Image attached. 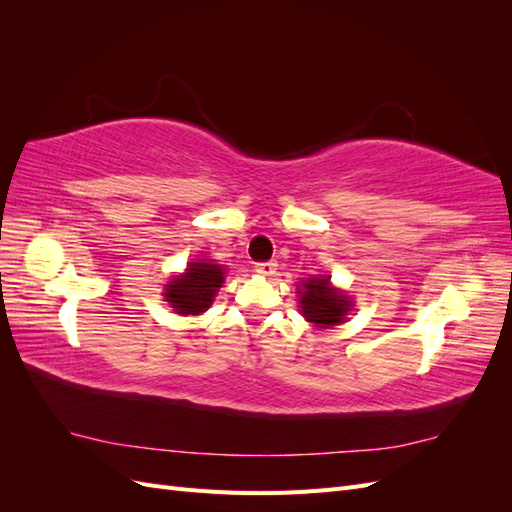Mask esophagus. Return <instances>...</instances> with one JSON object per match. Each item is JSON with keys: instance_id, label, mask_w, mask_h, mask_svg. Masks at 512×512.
<instances>
[{"instance_id": "esophagus-1", "label": "esophagus", "mask_w": 512, "mask_h": 512, "mask_svg": "<svg viewBox=\"0 0 512 512\" xmlns=\"http://www.w3.org/2000/svg\"><path fill=\"white\" fill-rule=\"evenodd\" d=\"M275 271H277V262H275V260L258 262V265H256V273L265 275V277H271V275H275Z\"/></svg>"}]
</instances>
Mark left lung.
Listing matches in <instances>:
<instances>
[{"instance_id": "left-lung-1", "label": "left lung", "mask_w": 512, "mask_h": 512, "mask_svg": "<svg viewBox=\"0 0 512 512\" xmlns=\"http://www.w3.org/2000/svg\"><path fill=\"white\" fill-rule=\"evenodd\" d=\"M297 292L303 318L307 322H314L320 329L342 324L352 307V301L346 294L331 286V275L307 277Z\"/></svg>"}]
</instances>
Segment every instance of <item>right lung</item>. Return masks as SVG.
<instances>
[{"label": "right lung", "instance_id": "add662e5", "mask_svg": "<svg viewBox=\"0 0 512 512\" xmlns=\"http://www.w3.org/2000/svg\"><path fill=\"white\" fill-rule=\"evenodd\" d=\"M224 267L213 260L190 262L188 269L164 286V299L181 316H198L211 307L224 284Z\"/></svg>", "mask_w": 512, "mask_h": 512}]
</instances>
